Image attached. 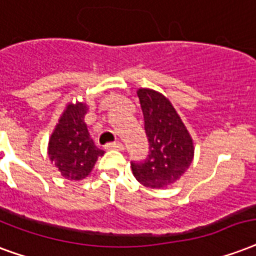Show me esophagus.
Instances as JSON below:
<instances>
[{"label":"esophagus","mask_w":256,"mask_h":256,"mask_svg":"<svg viewBox=\"0 0 256 256\" xmlns=\"http://www.w3.org/2000/svg\"><path fill=\"white\" fill-rule=\"evenodd\" d=\"M106 149H115V150H124V144L120 141H115V142H110V144H107Z\"/></svg>","instance_id":"esophagus-1"}]
</instances>
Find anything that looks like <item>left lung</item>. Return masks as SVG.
Segmentation results:
<instances>
[{"instance_id": "1", "label": "left lung", "mask_w": 256, "mask_h": 256, "mask_svg": "<svg viewBox=\"0 0 256 256\" xmlns=\"http://www.w3.org/2000/svg\"><path fill=\"white\" fill-rule=\"evenodd\" d=\"M141 103L149 154L132 161V174L148 188H166L188 170L193 160V142L174 107L157 91L141 88Z\"/></svg>"}]
</instances>
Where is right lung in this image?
Here are the masks:
<instances>
[{"label":"right lung","mask_w":256,"mask_h":256,"mask_svg":"<svg viewBox=\"0 0 256 256\" xmlns=\"http://www.w3.org/2000/svg\"><path fill=\"white\" fill-rule=\"evenodd\" d=\"M84 103H70L52 132L48 146L50 161L67 180H82L90 174L98 157L104 154L90 136Z\"/></svg>","instance_id":"1"}]
</instances>
